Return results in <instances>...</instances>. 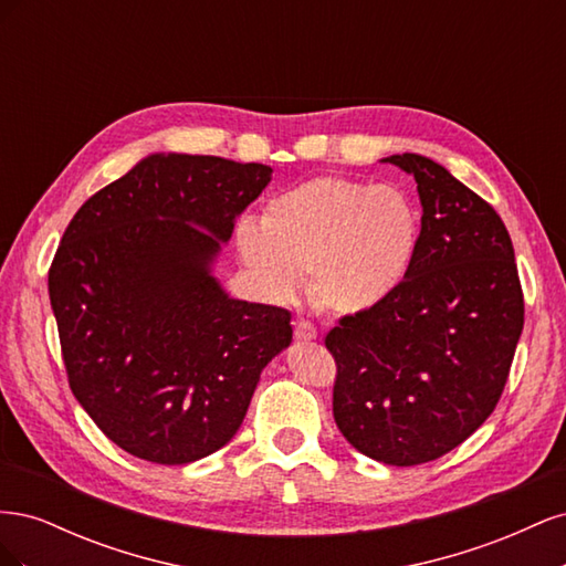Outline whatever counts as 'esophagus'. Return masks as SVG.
Listing matches in <instances>:
<instances>
[{
	"instance_id": "obj_1",
	"label": "esophagus",
	"mask_w": 566,
	"mask_h": 566,
	"mask_svg": "<svg viewBox=\"0 0 566 566\" xmlns=\"http://www.w3.org/2000/svg\"><path fill=\"white\" fill-rule=\"evenodd\" d=\"M295 337H297V339H302V342H312V339H316V337H318L316 325H314V323H310V321L300 318V321L295 323Z\"/></svg>"
}]
</instances>
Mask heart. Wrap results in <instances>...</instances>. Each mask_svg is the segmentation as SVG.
<instances>
[{
	"mask_svg": "<svg viewBox=\"0 0 566 566\" xmlns=\"http://www.w3.org/2000/svg\"><path fill=\"white\" fill-rule=\"evenodd\" d=\"M420 221L394 186L316 177L273 196L260 229L235 235L243 264L273 300H293L312 276L316 302L352 316L389 300L413 269Z\"/></svg>",
	"mask_w": 566,
	"mask_h": 566,
	"instance_id": "b5f03b06",
	"label": "heart"
}]
</instances>
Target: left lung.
Listing matches in <instances>:
<instances>
[{
  "mask_svg": "<svg viewBox=\"0 0 566 566\" xmlns=\"http://www.w3.org/2000/svg\"><path fill=\"white\" fill-rule=\"evenodd\" d=\"M422 202L413 269L375 310L325 335L333 416L356 451L410 468L453 451L493 413L524 328L510 233L491 205L439 163L385 158Z\"/></svg>",
  "mask_w": 566,
  "mask_h": 566,
  "instance_id": "left-lung-1",
  "label": "left lung"
}]
</instances>
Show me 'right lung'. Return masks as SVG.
<instances>
[{
	"mask_svg": "<svg viewBox=\"0 0 566 566\" xmlns=\"http://www.w3.org/2000/svg\"><path fill=\"white\" fill-rule=\"evenodd\" d=\"M271 167L148 156L67 224L49 269L67 382L119 449L186 465L241 427L290 312L231 300L210 273Z\"/></svg>",
	"mask_w": 566,
	"mask_h": 566,
	"instance_id": "add662e5",
	"label": "right lung"
}]
</instances>
